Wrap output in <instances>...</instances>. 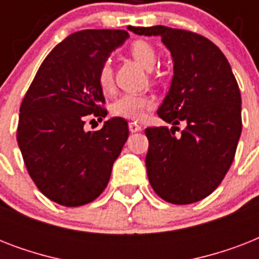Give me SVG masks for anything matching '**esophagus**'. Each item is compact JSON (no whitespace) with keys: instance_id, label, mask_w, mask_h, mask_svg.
<instances>
[{"instance_id":"34e87169","label":"esophagus","mask_w":259,"mask_h":259,"mask_svg":"<svg viewBox=\"0 0 259 259\" xmlns=\"http://www.w3.org/2000/svg\"><path fill=\"white\" fill-rule=\"evenodd\" d=\"M129 130L132 132V133H137V132H140V130H141V126L138 125L137 122H130Z\"/></svg>"}]
</instances>
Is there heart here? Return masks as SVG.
Instances as JSON below:
<instances>
[{
	"label": "heart",
	"mask_w": 259,
	"mask_h": 259,
	"mask_svg": "<svg viewBox=\"0 0 259 259\" xmlns=\"http://www.w3.org/2000/svg\"><path fill=\"white\" fill-rule=\"evenodd\" d=\"M130 55L146 70H153L157 64V51L150 42L145 40H136L129 48ZM98 84L103 93H111L114 89V71L110 60L102 63L98 71ZM154 98L149 94H123L119 99L114 102L113 113L119 117L142 121L146 113L153 109Z\"/></svg>",
	"instance_id": "1"
}]
</instances>
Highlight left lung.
Masks as SVG:
<instances>
[{
	"mask_svg": "<svg viewBox=\"0 0 259 259\" xmlns=\"http://www.w3.org/2000/svg\"><path fill=\"white\" fill-rule=\"evenodd\" d=\"M127 29L160 36L173 59L170 89L157 110L172 129L145 130L150 185L172 204L201 200L218 188L234 161L242 132L237 79L222 51L200 34L164 25ZM180 121L186 125L181 132Z\"/></svg>",
	"mask_w": 259,
	"mask_h": 259,
	"instance_id": "obj_1",
	"label": "left lung"
}]
</instances>
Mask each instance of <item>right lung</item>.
<instances>
[{
	"instance_id": "1",
	"label": "right lung",
	"mask_w": 259,
	"mask_h": 259,
	"mask_svg": "<svg viewBox=\"0 0 259 259\" xmlns=\"http://www.w3.org/2000/svg\"><path fill=\"white\" fill-rule=\"evenodd\" d=\"M129 33L86 29L70 34L44 59L20 107L17 142L40 192L66 207L95 200L110 180L129 137L114 117L97 132L84 130L89 114L107 115L98 71Z\"/></svg>"
}]
</instances>
